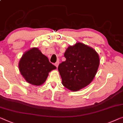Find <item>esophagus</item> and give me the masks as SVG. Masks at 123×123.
<instances>
[{
  "instance_id": "1",
  "label": "esophagus",
  "mask_w": 123,
  "mask_h": 123,
  "mask_svg": "<svg viewBox=\"0 0 123 123\" xmlns=\"http://www.w3.org/2000/svg\"><path fill=\"white\" fill-rule=\"evenodd\" d=\"M58 65H59V62H56L55 63V66L57 68L58 66Z\"/></svg>"
}]
</instances>
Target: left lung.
<instances>
[{
    "label": "left lung",
    "instance_id": "1",
    "mask_svg": "<svg viewBox=\"0 0 123 123\" xmlns=\"http://www.w3.org/2000/svg\"><path fill=\"white\" fill-rule=\"evenodd\" d=\"M65 61L58 67L62 85L71 91H78L91 83L98 71L100 60L96 50L81 43L69 46Z\"/></svg>",
    "mask_w": 123,
    "mask_h": 123
}]
</instances>
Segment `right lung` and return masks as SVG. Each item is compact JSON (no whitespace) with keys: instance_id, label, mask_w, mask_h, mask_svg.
Returning a JSON list of instances; mask_svg holds the SVG:
<instances>
[{"instance_id":"add662e5","label":"right lung","mask_w":123,"mask_h":123,"mask_svg":"<svg viewBox=\"0 0 123 123\" xmlns=\"http://www.w3.org/2000/svg\"><path fill=\"white\" fill-rule=\"evenodd\" d=\"M19 68L27 83L38 86L44 83L49 72L56 67L39 49L32 47L23 55L19 62Z\"/></svg>"}]
</instances>
